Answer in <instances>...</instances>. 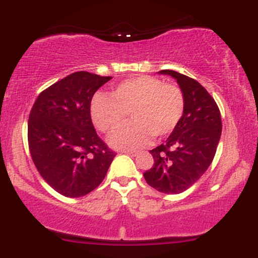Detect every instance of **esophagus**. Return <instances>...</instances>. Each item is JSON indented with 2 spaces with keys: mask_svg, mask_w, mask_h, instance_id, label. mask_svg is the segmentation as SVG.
Here are the masks:
<instances>
[{
  "mask_svg": "<svg viewBox=\"0 0 258 258\" xmlns=\"http://www.w3.org/2000/svg\"><path fill=\"white\" fill-rule=\"evenodd\" d=\"M122 154H127V155H137V152H132V150H121Z\"/></svg>",
  "mask_w": 258,
  "mask_h": 258,
  "instance_id": "obj_1",
  "label": "esophagus"
}]
</instances>
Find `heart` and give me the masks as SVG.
<instances>
[{
    "label": "heart",
    "mask_w": 258,
    "mask_h": 258,
    "mask_svg": "<svg viewBox=\"0 0 258 258\" xmlns=\"http://www.w3.org/2000/svg\"><path fill=\"white\" fill-rule=\"evenodd\" d=\"M184 108V94L178 86L142 75L121 82L111 96L94 94L91 117L99 131L111 133L131 112L134 120L115 132L110 143L119 149H138L153 136L159 138L170 135L182 119Z\"/></svg>",
    "instance_id": "1"
}]
</instances>
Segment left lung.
<instances>
[{
	"label": "left lung",
	"instance_id": "8db88e82",
	"mask_svg": "<svg viewBox=\"0 0 258 258\" xmlns=\"http://www.w3.org/2000/svg\"><path fill=\"white\" fill-rule=\"evenodd\" d=\"M160 74L177 80L184 94V114L165 143L150 150L154 165L143 173L150 186L165 194H179L205 173L221 138V112L215 99L197 80L173 70Z\"/></svg>",
	"mask_w": 258,
	"mask_h": 258
}]
</instances>
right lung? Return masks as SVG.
Wrapping results in <instances>:
<instances>
[{
  "instance_id": "1",
  "label": "right lung",
  "mask_w": 258,
  "mask_h": 258,
  "mask_svg": "<svg viewBox=\"0 0 258 258\" xmlns=\"http://www.w3.org/2000/svg\"><path fill=\"white\" fill-rule=\"evenodd\" d=\"M111 76L70 74L38 94L28 122L32 161L59 194L80 198L104 179L115 152L97 135L91 100Z\"/></svg>"
}]
</instances>
